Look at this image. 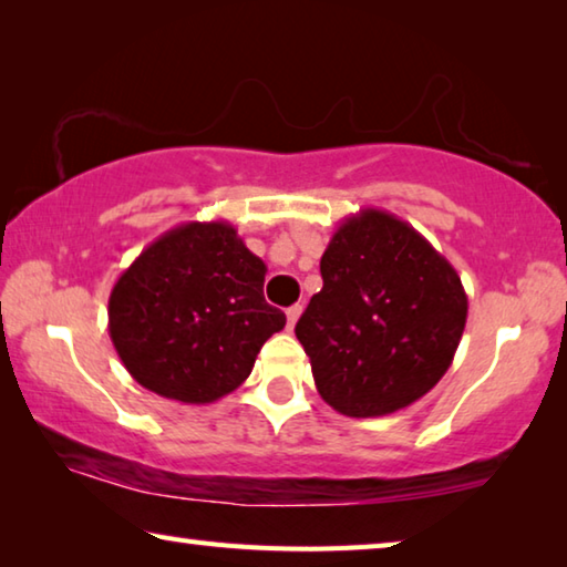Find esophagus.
I'll return each instance as SVG.
<instances>
[{
  "label": "esophagus",
  "instance_id": "esophagus-1",
  "mask_svg": "<svg viewBox=\"0 0 567 567\" xmlns=\"http://www.w3.org/2000/svg\"><path fill=\"white\" fill-rule=\"evenodd\" d=\"M300 315H302V305H292V307H287V328H295L297 324V320H300Z\"/></svg>",
  "mask_w": 567,
  "mask_h": 567
}]
</instances>
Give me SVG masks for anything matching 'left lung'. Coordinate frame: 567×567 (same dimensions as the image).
<instances>
[{"mask_svg": "<svg viewBox=\"0 0 567 567\" xmlns=\"http://www.w3.org/2000/svg\"><path fill=\"white\" fill-rule=\"evenodd\" d=\"M320 272L295 334L322 400L348 417H380L433 390L467 320L455 267L415 227L368 207L334 229Z\"/></svg>", "mask_w": 567, "mask_h": 567, "instance_id": "1", "label": "left lung"}]
</instances>
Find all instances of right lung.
Segmentation results:
<instances>
[{"label": "right lung", "mask_w": 567, "mask_h": 567, "mask_svg": "<svg viewBox=\"0 0 567 567\" xmlns=\"http://www.w3.org/2000/svg\"><path fill=\"white\" fill-rule=\"evenodd\" d=\"M265 272L223 219L185 223L157 237L110 295V338L130 375L187 405L237 390L287 322L265 302Z\"/></svg>", "instance_id": "1"}]
</instances>
